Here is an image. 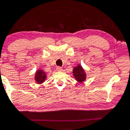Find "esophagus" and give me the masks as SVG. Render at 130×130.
Masks as SVG:
<instances>
[{
	"instance_id": "esophagus-1",
	"label": "esophagus",
	"mask_w": 130,
	"mask_h": 130,
	"mask_svg": "<svg viewBox=\"0 0 130 130\" xmlns=\"http://www.w3.org/2000/svg\"><path fill=\"white\" fill-rule=\"evenodd\" d=\"M56 70L57 71H62V68L60 67H57L56 68Z\"/></svg>"
}]
</instances>
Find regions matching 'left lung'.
I'll return each instance as SVG.
<instances>
[{
    "label": "left lung",
    "mask_w": 130,
    "mask_h": 130,
    "mask_svg": "<svg viewBox=\"0 0 130 130\" xmlns=\"http://www.w3.org/2000/svg\"><path fill=\"white\" fill-rule=\"evenodd\" d=\"M73 73L75 80L79 83H82L86 80V74L85 73V70L79 64L74 68Z\"/></svg>",
    "instance_id": "1"
}]
</instances>
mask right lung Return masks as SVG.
Returning a JSON list of instances; mask_svg holds the SVG:
<instances>
[{
    "label": "right lung",
    "mask_w": 130,
    "mask_h": 130,
    "mask_svg": "<svg viewBox=\"0 0 130 130\" xmlns=\"http://www.w3.org/2000/svg\"><path fill=\"white\" fill-rule=\"evenodd\" d=\"M47 75L42 70H38L35 73V80L38 84H42L45 81Z\"/></svg>",
    "instance_id": "1"
}]
</instances>
